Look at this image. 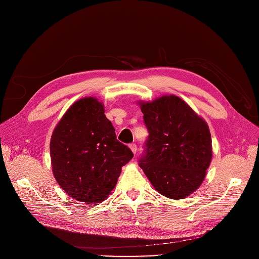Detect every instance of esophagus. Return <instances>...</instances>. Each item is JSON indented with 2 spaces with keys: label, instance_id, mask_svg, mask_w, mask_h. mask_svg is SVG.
I'll return each mask as SVG.
<instances>
[{
  "label": "esophagus",
  "instance_id": "34e87169",
  "mask_svg": "<svg viewBox=\"0 0 259 259\" xmlns=\"http://www.w3.org/2000/svg\"><path fill=\"white\" fill-rule=\"evenodd\" d=\"M130 148H131V150H132V152H133V153H134V154H135V153L137 152V146H136L135 144H131V145H130Z\"/></svg>",
  "mask_w": 259,
  "mask_h": 259
}]
</instances>
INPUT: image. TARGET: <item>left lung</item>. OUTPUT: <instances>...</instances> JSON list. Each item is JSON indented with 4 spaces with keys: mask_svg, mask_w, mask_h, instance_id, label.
Wrapping results in <instances>:
<instances>
[{
    "mask_svg": "<svg viewBox=\"0 0 259 259\" xmlns=\"http://www.w3.org/2000/svg\"><path fill=\"white\" fill-rule=\"evenodd\" d=\"M140 108L149 136L139 166L164 197L187 198L201 186L211 161L206 122L174 95L142 103Z\"/></svg>",
    "mask_w": 259,
    "mask_h": 259,
    "instance_id": "1",
    "label": "left lung"
}]
</instances>
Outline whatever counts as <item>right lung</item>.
Segmentation results:
<instances>
[{
	"label": "right lung",
	"mask_w": 259,
	"mask_h": 259,
	"mask_svg": "<svg viewBox=\"0 0 259 259\" xmlns=\"http://www.w3.org/2000/svg\"><path fill=\"white\" fill-rule=\"evenodd\" d=\"M50 150L59 186L74 200L89 204L110 194L122 166L134 156L116 139L103 104L93 97L68 109L53 132Z\"/></svg>",
	"instance_id": "right-lung-1"
}]
</instances>
